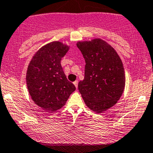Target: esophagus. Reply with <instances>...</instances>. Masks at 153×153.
I'll use <instances>...</instances> for the list:
<instances>
[{"mask_svg":"<svg viewBox=\"0 0 153 153\" xmlns=\"http://www.w3.org/2000/svg\"><path fill=\"white\" fill-rule=\"evenodd\" d=\"M74 85H75V87H76V88L77 89V88H78V81H75V82H74Z\"/></svg>","mask_w":153,"mask_h":153,"instance_id":"1","label":"esophagus"}]
</instances>
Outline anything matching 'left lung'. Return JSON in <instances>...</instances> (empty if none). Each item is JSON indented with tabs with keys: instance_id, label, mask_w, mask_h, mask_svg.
I'll use <instances>...</instances> for the list:
<instances>
[{
	"instance_id": "left-lung-1",
	"label": "left lung",
	"mask_w": 153,
	"mask_h": 153,
	"mask_svg": "<svg viewBox=\"0 0 153 153\" xmlns=\"http://www.w3.org/2000/svg\"><path fill=\"white\" fill-rule=\"evenodd\" d=\"M85 60V78L78 89L89 109L101 113L112 107L122 96L126 76L120 57L102 39L76 44Z\"/></svg>"
}]
</instances>
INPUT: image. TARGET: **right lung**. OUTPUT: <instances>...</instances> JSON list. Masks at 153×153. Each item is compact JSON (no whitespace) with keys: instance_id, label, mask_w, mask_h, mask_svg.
Segmentation results:
<instances>
[{"instance_id":"add662e5","label":"right lung","mask_w":153,"mask_h":153,"mask_svg":"<svg viewBox=\"0 0 153 153\" xmlns=\"http://www.w3.org/2000/svg\"><path fill=\"white\" fill-rule=\"evenodd\" d=\"M69 47L60 42L49 43L38 50L29 63L26 82L31 98L45 111H55L65 105L76 90L60 64Z\"/></svg>"}]
</instances>
